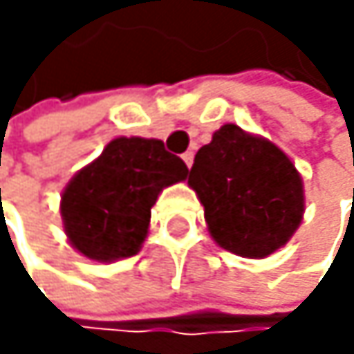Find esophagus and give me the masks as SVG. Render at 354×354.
<instances>
[{"instance_id":"1","label":"esophagus","mask_w":354,"mask_h":354,"mask_svg":"<svg viewBox=\"0 0 354 354\" xmlns=\"http://www.w3.org/2000/svg\"><path fill=\"white\" fill-rule=\"evenodd\" d=\"M183 161L187 163V167H191V165H193V153H191V151L185 153V155H183Z\"/></svg>"}]
</instances>
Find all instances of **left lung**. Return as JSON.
<instances>
[{
	"label": "left lung",
	"mask_w": 354,
	"mask_h": 354,
	"mask_svg": "<svg viewBox=\"0 0 354 354\" xmlns=\"http://www.w3.org/2000/svg\"><path fill=\"white\" fill-rule=\"evenodd\" d=\"M189 185L214 242L248 259L287 244L304 216V185L291 159L238 125H223L199 148Z\"/></svg>",
	"instance_id": "1"
}]
</instances>
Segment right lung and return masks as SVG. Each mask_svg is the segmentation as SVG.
<instances>
[{"label": "right lung", "mask_w": 354, "mask_h": 354, "mask_svg": "<svg viewBox=\"0 0 354 354\" xmlns=\"http://www.w3.org/2000/svg\"><path fill=\"white\" fill-rule=\"evenodd\" d=\"M187 176L185 161L167 153L161 140H112L61 195L70 244L102 263L138 254L159 193Z\"/></svg>", "instance_id": "add662e5"}]
</instances>
